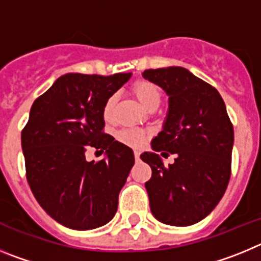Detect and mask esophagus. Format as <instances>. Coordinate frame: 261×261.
<instances>
[{
    "label": "esophagus",
    "instance_id": "obj_1",
    "mask_svg": "<svg viewBox=\"0 0 261 261\" xmlns=\"http://www.w3.org/2000/svg\"><path fill=\"white\" fill-rule=\"evenodd\" d=\"M135 158H136V161H138V159H140V151L138 150H135Z\"/></svg>",
    "mask_w": 261,
    "mask_h": 261
}]
</instances>
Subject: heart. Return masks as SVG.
Segmentation results:
<instances>
[{
  "label": "heart",
  "mask_w": 261,
  "mask_h": 261,
  "mask_svg": "<svg viewBox=\"0 0 261 261\" xmlns=\"http://www.w3.org/2000/svg\"><path fill=\"white\" fill-rule=\"evenodd\" d=\"M132 90L144 107L149 108L151 106H158L161 103L162 93H161V89L155 84H153V82H149V81H137L133 85ZM116 102V94H112V95L108 96L107 100L105 102V106H103V119L107 123H110L112 117H114V111ZM117 138H119V141L128 145V146L137 147L144 144L145 138H146V132L140 128L121 129L117 133Z\"/></svg>",
  "instance_id": "obj_1"
}]
</instances>
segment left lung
I'll list each match as a JSON object with an SVG mask.
<instances>
[{
	"label": "left lung",
	"instance_id": "8db88e82",
	"mask_svg": "<svg viewBox=\"0 0 261 261\" xmlns=\"http://www.w3.org/2000/svg\"><path fill=\"white\" fill-rule=\"evenodd\" d=\"M144 78L168 95L163 129L141 159L151 167L145 183L150 211L159 222L190 226L208 216L222 199L231 175L234 128L220 93L180 66L149 69ZM161 155L176 153L165 166Z\"/></svg>",
	"mask_w": 261,
	"mask_h": 261
}]
</instances>
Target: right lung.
Returning <instances> with one entry per match:
<instances>
[{"mask_svg": "<svg viewBox=\"0 0 261 261\" xmlns=\"http://www.w3.org/2000/svg\"><path fill=\"white\" fill-rule=\"evenodd\" d=\"M130 75L68 73L30 111L22 130L27 181L41 208L69 229H96L116 213L135 155L103 132V106ZM89 146L106 150L105 158L87 163Z\"/></svg>", "mask_w": 261, "mask_h": 261, "instance_id": "1", "label": "right lung"}]
</instances>
